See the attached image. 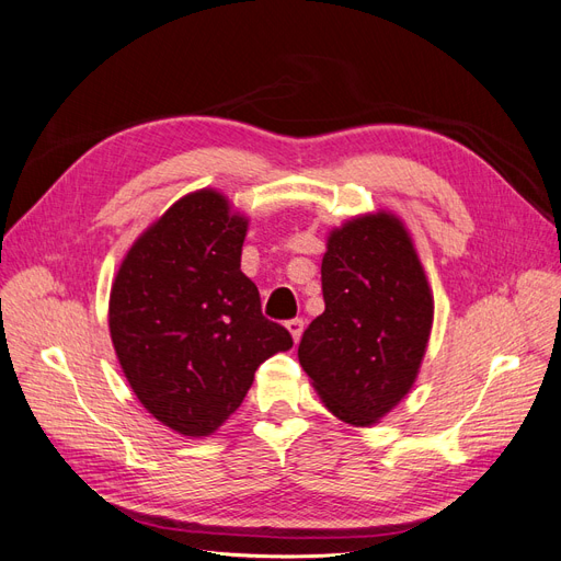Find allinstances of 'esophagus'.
<instances>
[{
  "label": "esophagus",
  "instance_id": "esophagus-1",
  "mask_svg": "<svg viewBox=\"0 0 561 561\" xmlns=\"http://www.w3.org/2000/svg\"><path fill=\"white\" fill-rule=\"evenodd\" d=\"M286 329H288V333H291L294 342H298V340H300V335H302V319H291V321H286Z\"/></svg>",
  "mask_w": 561,
  "mask_h": 561
}]
</instances>
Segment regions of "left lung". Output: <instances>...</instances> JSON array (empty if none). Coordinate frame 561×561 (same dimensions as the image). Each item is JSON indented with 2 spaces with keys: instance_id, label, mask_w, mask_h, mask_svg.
<instances>
[{
  "instance_id": "left-lung-1",
  "label": "left lung",
  "mask_w": 561,
  "mask_h": 561,
  "mask_svg": "<svg viewBox=\"0 0 561 561\" xmlns=\"http://www.w3.org/2000/svg\"><path fill=\"white\" fill-rule=\"evenodd\" d=\"M323 310L298 358L337 420L373 426L420 375L433 327V291L401 216L377 209L333 228L321 261Z\"/></svg>"
}]
</instances>
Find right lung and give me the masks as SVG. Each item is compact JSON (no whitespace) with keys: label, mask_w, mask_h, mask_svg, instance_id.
Listing matches in <instances>:
<instances>
[{"label":"right lung","mask_w":561,"mask_h":561,"mask_svg":"<svg viewBox=\"0 0 561 561\" xmlns=\"http://www.w3.org/2000/svg\"><path fill=\"white\" fill-rule=\"evenodd\" d=\"M247 228L228 195L193 191L139 234L112 284L123 375L160 424L188 438L211 436L263 360L294 347L240 270Z\"/></svg>","instance_id":"obj_1"}]
</instances>
